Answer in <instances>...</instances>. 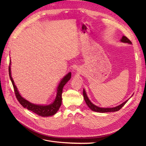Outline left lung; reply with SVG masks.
Here are the masks:
<instances>
[{"label": "left lung", "mask_w": 146, "mask_h": 146, "mask_svg": "<svg viewBox=\"0 0 146 146\" xmlns=\"http://www.w3.org/2000/svg\"><path fill=\"white\" fill-rule=\"evenodd\" d=\"M121 41L122 42H125V43H128L131 44L132 42H131L128 38L125 36H123L122 37V38L121 39ZM83 97H84V99L87 104V105L89 106V108L92 110L93 111H95V112H101V113H105V112H116L119 111L122 106H123L128 101L127 100L126 101H125L124 102H123L122 104H121V105L116 106V107H113V108H100V107H98L96 105H95L94 104H93L92 103L90 100L89 99L88 97L87 96V95L86 94V92L85 90V89H83Z\"/></svg>", "instance_id": "8db88e82"}]
</instances>
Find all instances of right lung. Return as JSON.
<instances>
[{"label":"right lung","instance_id":"obj_1","mask_svg":"<svg viewBox=\"0 0 146 146\" xmlns=\"http://www.w3.org/2000/svg\"><path fill=\"white\" fill-rule=\"evenodd\" d=\"M11 61L10 60V63L9 66V74L13 86L15 96H16L18 101L21 104V105L24 107L25 108L28 109V110L33 111V112L36 113L37 115L42 117H49L52 116L53 115L56 113V112L59 110L60 107L61 105V102H62V98H61V95H62V92L64 86L66 85V83L71 78V72H69L67 74H66L63 79L61 80L60 83L57 88V95L56 97L55 100L54 102L48 105H35L32 103L29 102L24 98H22L21 95L19 94V92L17 89V88L15 86L13 80L11 76Z\"/></svg>","mask_w":146,"mask_h":146}]
</instances>
